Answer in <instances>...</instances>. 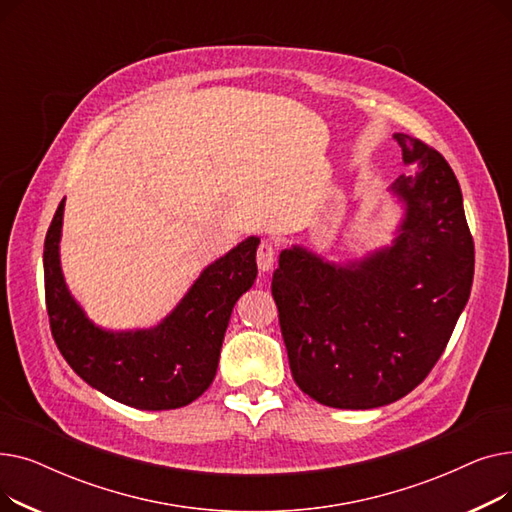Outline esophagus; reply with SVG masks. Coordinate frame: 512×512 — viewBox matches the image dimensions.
I'll list each match as a JSON object with an SVG mask.
<instances>
[{"label": "esophagus", "mask_w": 512, "mask_h": 512, "mask_svg": "<svg viewBox=\"0 0 512 512\" xmlns=\"http://www.w3.org/2000/svg\"><path fill=\"white\" fill-rule=\"evenodd\" d=\"M276 263V249L274 245H270V242H261L259 249H257V267L259 272L267 274L274 267Z\"/></svg>", "instance_id": "obj_1"}]
</instances>
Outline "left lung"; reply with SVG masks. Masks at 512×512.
I'll list each match as a JSON object with an SVG mask.
<instances>
[{"label":"left lung","mask_w":512,"mask_h":512,"mask_svg":"<svg viewBox=\"0 0 512 512\" xmlns=\"http://www.w3.org/2000/svg\"><path fill=\"white\" fill-rule=\"evenodd\" d=\"M413 164L390 191L405 220L390 247L330 263L290 247L272 294L297 386L334 409H375L407 396L434 369L473 284L475 247L448 161L396 132Z\"/></svg>","instance_id":"obj_1"}]
</instances>
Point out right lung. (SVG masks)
I'll return each mask as SVG.
<instances>
[{
  "label": "right lung",
  "mask_w": 512,
  "mask_h": 512,
  "mask_svg": "<svg viewBox=\"0 0 512 512\" xmlns=\"http://www.w3.org/2000/svg\"><path fill=\"white\" fill-rule=\"evenodd\" d=\"M64 201L45 236L43 272L51 336L89 386L141 411L178 409L213 382L236 301L257 278L259 238L249 236L207 265L176 309L149 330H101L80 309L60 267Z\"/></svg>",
  "instance_id": "right-lung-1"
}]
</instances>
